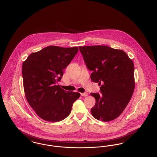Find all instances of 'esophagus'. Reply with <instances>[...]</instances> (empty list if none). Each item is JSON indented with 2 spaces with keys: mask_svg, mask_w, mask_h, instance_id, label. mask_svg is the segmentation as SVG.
Listing matches in <instances>:
<instances>
[{
  "mask_svg": "<svg viewBox=\"0 0 157 157\" xmlns=\"http://www.w3.org/2000/svg\"><path fill=\"white\" fill-rule=\"evenodd\" d=\"M81 95L82 96H88V93H81Z\"/></svg>",
  "mask_w": 157,
  "mask_h": 157,
  "instance_id": "34e87169",
  "label": "esophagus"
}]
</instances>
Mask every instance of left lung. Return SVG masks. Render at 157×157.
Returning a JSON list of instances; mask_svg holds the SVG:
<instances>
[{
  "label": "left lung",
  "mask_w": 157,
  "mask_h": 157,
  "mask_svg": "<svg viewBox=\"0 0 157 157\" xmlns=\"http://www.w3.org/2000/svg\"><path fill=\"white\" fill-rule=\"evenodd\" d=\"M86 67L93 71L91 79L98 82L101 94L91 93L96 104L91 109L98 120L118 118L128 104L134 87L133 61L122 50L103 45L79 47Z\"/></svg>",
  "instance_id": "1"
}]
</instances>
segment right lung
<instances>
[{
	"mask_svg": "<svg viewBox=\"0 0 157 157\" xmlns=\"http://www.w3.org/2000/svg\"><path fill=\"white\" fill-rule=\"evenodd\" d=\"M78 47L49 46L30 54L22 66L25 98L36 114L49 122L63 120L71 113L80 93L67 91L58 85Z\"/></svg>",
	"mask_w": 157,
	"mask_h": 157,
	"instance_id": "1",
	"label": "right lung"
}]
</instances>
